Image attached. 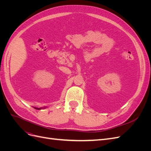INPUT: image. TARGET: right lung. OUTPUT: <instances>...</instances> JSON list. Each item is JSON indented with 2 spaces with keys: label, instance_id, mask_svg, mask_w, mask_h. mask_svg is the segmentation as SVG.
Returning <instances> with one entry per match:
<instances>
[{
  "label": "right lung",
  "instance_id": "1",
  "mask_svg": "<svg viewBox=\"0 0 151 151\" xmlns=\"http://www.w3.org/2000/svg\"><path fill=\"white\" fill-rule=\"evenodd\" d=\"M36 109H41L42 108H36Z\"/></svg>",
  "mask_w": 151,
  "mask_h": 151
}]
</instances>
